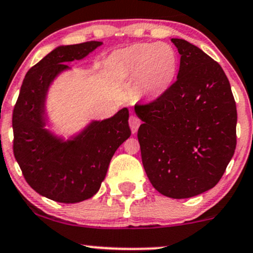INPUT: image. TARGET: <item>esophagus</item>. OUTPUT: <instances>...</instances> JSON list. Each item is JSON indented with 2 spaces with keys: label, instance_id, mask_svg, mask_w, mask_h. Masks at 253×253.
<instances>
[{
  "label": "esophagus",
  "instance_id": "1",
  "mask_svg": "<svg viewBox=\"0 0 253 253\" xmlns=\"http://www.w3.org/2000/svg\"><path fill=\"white\" fill-rule=\"evenodd\" d=\"M128 124H129L130 129H132V133H135L136 130H138L140 124H141V121H140V119H139L138 117H136V115L130 114L129 120H128Z\"/></svg>",
  "mask_w": 253,
  "mask_h": 253
}]
</instances>
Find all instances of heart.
<instances>
[{"label":"heart","mask_w":253,"mask_h":253,"mask_svg":"<svg viewBox=\"0 0 253 253\" xmlns=\"http://www.w3.org/2000/svg\"><path fill=\"white\" fill-rule=\"evenodd\" d=\"M113 62L132 74L139 75L145 89L158 94L172 84L178 57L172 45L167 43H140L119 51Z\"/></svg>","instance_id":"heart-1"}]
</instances>
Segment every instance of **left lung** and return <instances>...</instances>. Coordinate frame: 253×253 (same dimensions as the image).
Instances as JSON below:
<instances>
[{
  "label": "left lung",
  "instance_id": "left-lung-1",
  "mask_svg": "<svg viewBox=\"0 0 253 253\" xmlns=\"http://www.w3.org/2000/svg\"><path fill=\"white\" fill-rule=\"evenodd\" d=\"M176 80L157 99L136 103L142 165L164 196L184 199L214 187L237 145V108L220 65L182 39Z\"/></svg>",
  "mask_w": 253,
  "mask_h": 253
}]
</instances>
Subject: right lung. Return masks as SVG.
Returning a JSON list of instances; mask_svg holds the SVG:
<instances>
[{"mask_svg":"<svg viewBox=\"0 0 253 253\" xmlns=\"http://www.w3.org/2000/svg\"><path fill=\"white\" fill-rule=\"evenodd\" d=\"M99 41L61 45L29 69L13 111V151L29 186L48 199L73 204L99 191L112 157L129 138L128 109L94 121L77 139L61 142L43 128V102L51 80L66 62L80 60Z\"/></svg>","mask_w":253,"mask_h":253,"instance_id":"1","label":"right lung"}]
</instances>
